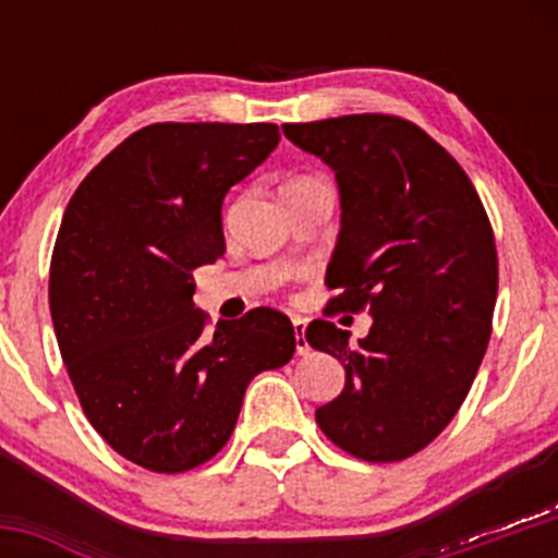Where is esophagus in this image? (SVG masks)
<instances>
[{
	"mask_svg": "<svg viewBox=\"0 0 558 558\" xmlns=\"http://www.w3.org/2000/svg\"><path fill=\"white\" fill-rule=\"evenodd\" d=\"M291 324H294V337H296V353H300V356H305L307 351H311V345H307V337H305V318H300V315H296V318H291Z\"/></svg>",
	"mask_w": 558,
	"mask_h": 558,
	"instance_id": "esophagus-1",
	"label": "esophagus"
}]
</instances>
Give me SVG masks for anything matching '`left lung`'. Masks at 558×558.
Returning <instances> with one entry per match:
<instances>
[{
	"label": "left lung",
	"instance_id": "obj_1",
	"mask_svg": "<svg viewBox=\"0 0 558 558\" xmlns=\"http://www.w3.org/2000/svg\"><path fill=\"white\" fill-rule=\"evenodd\" d=\"M283 134L340 189L326 311L373 315L359 345L331 320L307 326L315 351L345 367L315 421L356 459L402 461L451 424L483 362L499 286L492 223L459 161L404 118L362 112Z\"/></svg>",
	"mask_w": 558,
	"mask_h": 558
}]
</instances>
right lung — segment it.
Instances as JSON below:
<instances>
[{
    "label": "right lung",
    "instance_id": "right-lung-1",
    "mask_svg": "<svg viewBox=\"0 0 558 558\" xmlns=\"http://www.w3.org/2000/svg\"><path fill=\"white\" fill-rule=\"evenodd\" d=\"M280 143L275 123H150L72 194L50 258V318L81 408L150 472L213 459L245 388L294 356L272 307L218 320L194 307V269L223 256L221 205Z\"/></svg>",
    "mask_w": 558,
    "mask_h": 558
}]
</instances>
